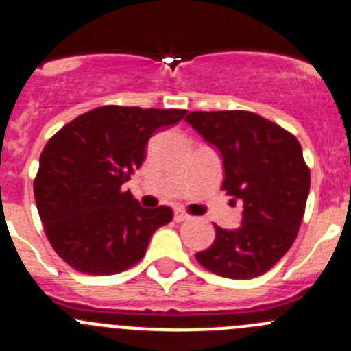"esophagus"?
<instances>
[{"mask_svg": "<svg viewBox=\"0 0 351 351\" xmlns=\"http://www.w3.org/2000/svg\"><path fill=\"white\" fill-rule=\"evenodd\" d=\"M190 215L186 214L185 210H182V208H176L175 210V221L176 222H183V221H189Z\"/></svg>", "mask_w": 351, "mask_h": 351, "instance_id": "34e87169", "label": "esophagus"}]
</instances>
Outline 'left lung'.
<instances>
[{"instance_id":"obj_1","label":"left lung","mask_w":351,"mask_h":351,"mask_svg":"<svg viewBox=\"0 0 351 351\" xmlns=\"http://www.w3.org/2000/svg\"><path fill=\"white\" fill-rule=\"evenodd\" d=\"M186 122L215 146L226 190L243 202L234 231L215 226L212 246L197 261L221 277L247 280L267 274L295 241L311 189V171L295 136L246 110L192 112Z\"/></svg>"}]
</instances>
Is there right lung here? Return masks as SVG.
I'll use <instances>...</instances> for the list:
<instances>
[{
  "mask_svg": "<svg viewBox=\"0 0 351 351\" xmlns=\"http://www.w3.org/2000/svg\"><path fill=\"white\" fill-rule=\"evenodd\" d=\"M186 115L178 108L107 105L66 123L40 154L34 195L45 236L74 270L115 275L144 258L169 207L144 208L122 185L141 168L158 129Z\"/></svg>",
  "mask_w": 351,
  "mask_h": 351,
  "instance_id": "obj_1",
  "label": "right lung"
}]
</instances>
